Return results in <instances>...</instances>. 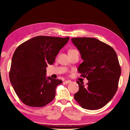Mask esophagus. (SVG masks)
I'll return each instance as SVG.
<instances>
[{"label":"esophagus","mask_w":130,"mask_h":130,"mask_svg":"<svg viewBox=\"0 0 130 130\" xmlns=\"http://www.w3.org/2000/svg\"><path fill=\"white\" fill-rule=\"evenodd\" d=\"M64 83L67 84H69V83H71V81H70V80H66V81H64Z\"/></svg>","instance_id":"obj_1"}]
</instances>
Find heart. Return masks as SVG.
I'll return each mask as SVG.
<instances>
[{
    "label": "heart",
    "instance_id": "heart-1",
    "mask_svg": "<svg viewBox=\"0 0 130 130\" xmlns=\"http://www.w3.org/2000/svg\"><path fill=\"white\" fill-rule=\"evenodd\" d=\"M75 50H75V49H70V50H69V52H72L75 51Z\"/></svg>",
    "mask_w": 130,
    "mask_h": 130
}]
</instances>
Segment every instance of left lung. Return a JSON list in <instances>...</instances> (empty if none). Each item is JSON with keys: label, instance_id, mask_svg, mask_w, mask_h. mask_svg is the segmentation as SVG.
<instances>
[{"label": "left lung", "instance_id": "left-lung-1", "mask_svg": "<svg viewBox=\"0 0 130 130\" xmlns=\"http://www.w3.org/2000/svg\"><path fill=\"white\" fill-rule=\"evenodd\" d=\"M71 41L84 61L78 72L88 80L87 86L77 81L79 89L74 94V99L84 109H100L117 91L121 74L117 54L111 46L98 39L82 37Z\"/></svg>", "mask_w": 130, "mask_h": 130}]
</instances>
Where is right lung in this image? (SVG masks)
I'll use <instances>...</instances> for the list:
<instances>
[{
  "label": "right lung",
  "instance_id": "obj_1",
  "mask_svg": "<svg viewBox=\"0 0 130 130\" xmlns=\"http://www.w3.org/2000/svg\"><path fill=\"white\" fill-rule=\"evenodd\" d=\"M69 37L37 36L21 44L13 54L9 73L15 93L26 105L42 107L56 96L59 79L46 77L47 65H52Z\"/></svg>",
  "mask_w": 130,
  "mask_h": 130
}]
</instances>
